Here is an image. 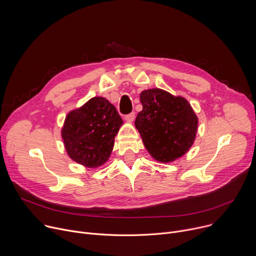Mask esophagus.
Here are the masks:
<instances>
[{
	"label": "esophagus",
	"mask_w": 256,
	"mask_h": 256,
	"mask_svg": "<svg viewBox=\"0 0 256 256\" xmlns=\"http://www.w3.org/2000/svg\"><path fill=\"white\" fill-rule=\"evenodd\" d=\"M134 118H136V114H134V112H130V114H126L124 118H126V122H134Z\"/></svg>",
	"instance_id": "1"
}]
</instances>
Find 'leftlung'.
<instances>
[{
	"instance_id": "8db88e82",
	"label": "left lung",
	"mask_w": 256,
	"mask_h": 256,
	"mask_svg": "<svg viewBox=\"0 0 256 256\" xmlns=\"http://www.w3.org/2000/svg\"><path fill=\"white\" fill-rule=\"evenodd\" d=\"M140 99L142 110L134 124L151 156L165 163L184 155L198 130V118L188 100L161 89L144 90Z\"/></svg>"
}]
</instances>
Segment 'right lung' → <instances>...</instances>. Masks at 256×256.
<instances>
[{
  "label": "right lung",
  "instance_id": "right-lung-1",
  "mask_svg": "<svg viewBox=\"0 0 256 256\" xmlns=\"http://www.w3.org/2000/svg\"><path fill=\"white\" fill-rule=\"evenodd\" d=\"M122 120L116 108L103 97H94L70 112L64 120L62 136L68 156L87 167L105 163L114 149Z\"/></svg>",
  "mask_w": 256,
  "mask_h": 256
}]
</instances>
